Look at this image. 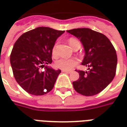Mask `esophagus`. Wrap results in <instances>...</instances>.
I'll return each instance as SVG.
<instances>
[{
  "mask_svg": "<svg viewBox=\"0 0 127 127\" xmlns=\"http://www.w3.org/2000/svg\"><path fill=\"white\" fill-rule=\"evenodd\" d=\"M62 72H63V73H70L71 71H65V70H63Z\"/></svg>",
  "mask_w": 127,
  "mask_h": 127,
  "instance_id": "34e87169",
  "label": "esophagus"
}]
</instances>
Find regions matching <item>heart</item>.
<instances>
[{
    "mask_svg": "<svg viewBox=\"0 0 127 127\" xmlns=\"http://www.w3.org/2000/svg\"><path fill=\"white\" fill-rule=\"evenodd\" d=\"M69 43L70 45L74 49L76 47H80V41L75 38H70L69 39ZM52 54L54 57L58 56L56 44L54 45L52 50ZM77 63H78V60L76 58H61L56 63V66L58 69L69 71L73 69Z\"/></svg>",
    "mask_w": 127,
    "mask_h": 127,
    "instance_id": "heart-1",
    "label": "heart"
}]
</instances>
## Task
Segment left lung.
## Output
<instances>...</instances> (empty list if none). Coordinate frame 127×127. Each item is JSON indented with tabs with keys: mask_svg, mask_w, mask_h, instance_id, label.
<instances>
[{
	"mask_svg": "<svg viewBox=\"0 0 127 127\" xmlns=\"http://www.w3.org/2000/svg\"><path fill=\"white\" fill-rule=\"evenodd\" d=\"M82 43L85 56L82 65L88 71L77 70L80 77L73 82L75 91L82 95L93 96L103 91L116 75L117 55L114 47L103 34L90 29L67 31Z\"/></svg>",
	"mask_w": 127,
	"mask_h": 127,
	"instance_id": "left-lung-1",
	"label": "left lung"
}]
</instances>
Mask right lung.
Instances as JSON below:
<instances>
[{"instance_id": "add662e5", "label": "right lung", "mask_w": 127, "mask_h": 127, "mask_svg": "<svg viewBox=\"0 0 127 127\" xmlns=\"http://www.w3.org/2000/svg\"><path fill=\"white\" fill-rule=\"evenodd\" d=\"M64 32L38 27L22 34L15 43L10 55L13 73L18 84L28 93L43 95L54 88L61 71L47 67V64L52 62V50L56 40Z\"/></svg>"}]
</instances>
